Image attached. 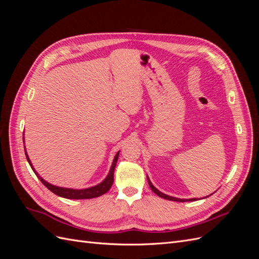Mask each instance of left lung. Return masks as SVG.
<instances>
[{
    "instance_id": "obj_1",
    "label": "left lung",
    "mask_w": 259,
    "mask_h": 259,
    "mask_svg": "<svg viewBox=\"0 0 259 259\" xmlns=\"http://www.w3.org/2000/svg\"><path fill=\"white\" fill-rule=\"evenodd\" d=\"M147 180H148L149 186H150V188H151V190H152L156 195H159L160 198L166 199V200H170V201H177V202H187V201H195V200H198L197 198H192V199H179V198H175V197H170V195H167V194L163 193V192H161L160 190L156 189V188H155V187L152 185V183L150 182V179H149L148 176H147ZM207 197H209V195H207ZM207 197H205V198H207ZM205 198H203V199H205Z\"/></svg>"
}]
</instances>
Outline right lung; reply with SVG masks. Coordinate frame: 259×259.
<instances>
[{
  "label": "right lung",
  "instance_id": "add662e5",
  "mask_svg": "<svg viewBox=\"0 0 259 259\" xmlns=\"http://www.w3.org/2000/svg\"><path fill=\"white\" fill-rule=\"evenodd\" d=\"M23 142H25V137H23ZM25 153L27 156V160L30 164L31 168L35 173V175L37 176V178L41 180L42 184L48 188L49 190H51L53 193H55L56 195H59L61 198H65V199H72V200H81V199H93V198H97L100 197V195L105 194L106 192L109 191L110 189L112 184H113V174H114V169H115V165H116V162L117 159H119V152H116V154L114 155V159L112 162V165L110 167V170H109V173L107 175V177L101 182L100 184L96 185V186H93L90 188H85V189H72V188H64V187H58V186H55L52 185L50 183L46 182L45 179H43L40 175L37 174V171L34 169L32 163H31L27 150L25 148Z\"/></svg>",
  "mask_w": 259,
  "mask_h": 259
}]
</instances>
